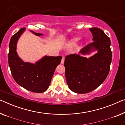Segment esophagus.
<instances>
[{
	"instance_id": "1",
	"label": "esophagus",
	"mask_w": 125,
	"mask_h": 125,
	"mask_svg": "<svg viewBox=\"0 0 125 125\" xmlns=\"http://www.w3.org/2000/svg\"><path fill=\"white\" fill-rule=\"evenodd\" d=\"M64 57H63L62 58V61H61V63H62V64H63V63H64Z\"/></svg>"
}]
</instances>
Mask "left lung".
<instances>
[{"label":"left lung","instance_id":"1","mask_svg":"<svg viewBox=\"0 0 125 125\" xmlns=\"http://www.w3.org/2000/svg\"><path fill=\"white\" fill-rule=\"evenodd\" d=\"M94 42L81 50L82 54L97 50L89 58L78 54L65 57V75L68 87L78 94L89 93L101 85L107 78L112 61L111 40L104 31L97 27L90 28Z\"/></svg>","mask_w":125,"mask_h":125}]
</instances>
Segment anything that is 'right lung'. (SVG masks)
<instances>
[{
    "instance_id": "add662e5",
    "label": "right lung",
    "mask_w": 125,
    "mask_h": 125,
    "mask_svg": "<svg viewBox=\"0 0 125 125\" xmlns=\"http://www.w3.org/2000/svg\"><path fill=\"white\" fill-rule=\"evenodd\" d=\"M22 28L14 35L9 42L8 63L14 80L18 85L30 92L43 93L51 84L52 78L58 65L61 62L62 57L45 56L35 64L24 62L17 53V42L25 31ZM32 33L37 36L42 34Z\"/></svg>"
}]
</instances>
